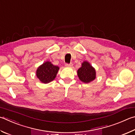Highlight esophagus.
I'll return each mask as SVG.
<instances>
[{"mask_svg":"<svg viewBox=\"0 0 135 135\" xmlns=\"http://www.w3.org/2000/svg\"><path fill=\"white\" fill-rule=\"evenodd\" d=\"M65 67H71L73 65V64L72 63H70V64H65Z\"/></svg>","mask_w":135,"mask_h":135,"instance_id":"obj_1","label":"esophagus"}]
</instances>
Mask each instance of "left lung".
I'll return each mask as SVG.
<instances>
[{
	"label": "left lung",
	"mask_w": 135,
	"mask_h": 135,
	"mask_svg": "<svg viewBox=\"0 0 135 135\" xmlns=\"http://www.w3.org/2000/svg\"><path fill=\"white\" fill-rule=\"evenodd\" d=\"M79 79L84 83H89L94 80L96 77L95 70L87 61H84L81 67L77 71Z\"/></svg>",
	"instance_id": "obj_1"
}]
</instances>
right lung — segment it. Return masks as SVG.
<instances>
[{
    "mask_svg": "<svg viewBox=\"0 0 135 135\" xmlns=\"http://www.w3.org/2000/svg\"><path fill=\"white\" fill-rule=\"evenodd\" d=\"M60 68L46 61L40 65L36 70V75L39 80L44 84L52 81L57 76Z\"/></svg>",
    "mask_w": 135,
    "mask_h": 135,
    "instance_id": "obj_1",
    "label": "right lung"
}]
</instances>
